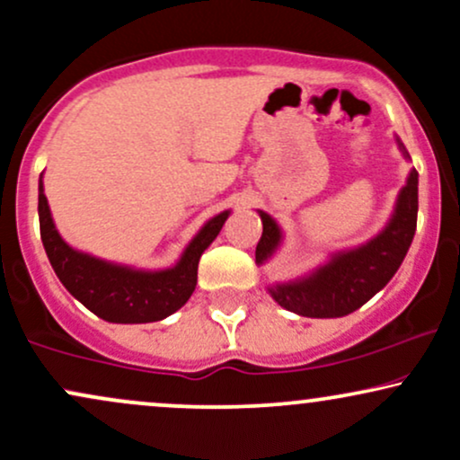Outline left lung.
<instances>
[{
    "label": "left lung",
    "instance_id": "8db88e82",
    "mask_svg": "<svg viewBox=\"0 0 460 460\" xmlns=\"http://www.w3.org/2000/svg\"><path fill=\"white\" fill-rule=\"evenodd\" d=\"M404 160H411L402 140L395 136ZM260 212L263 234L255 251L257 266L266 263L283 244V231L270 214ZM417 226V171L411 168L387 225L372 240L355 248L331 252L322 266L303 277L268 288L270 296L292 314L305 318H341L367 303L392 281L404 261Z\"/></svg>",
    "mask_w": 460,
    "mask_h": 460
}]
</instances>
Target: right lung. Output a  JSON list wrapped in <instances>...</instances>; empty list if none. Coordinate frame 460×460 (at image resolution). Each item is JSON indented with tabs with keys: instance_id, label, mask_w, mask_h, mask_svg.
<instances>
[{
	"instance_id": "right-lung-1",
	"label": "right lung",
	"mask_w": 460,
	"mask_h": 460,
	"mask_svg": "<svg viewBox=\"0 0 460 460\" xmlns=\"http://www.w3.org/2000/svg\"><path fill=\"white\" fill-rule=\"evenodd\" d=\"M231 209L216 214L183 248L175 266L164 270L114 263L66 244L58 234L47 203L43 175L39 179L40 240L51 268L73 298L94 315L114 324H145L168 318L181 309L197 288L199 260L223 229Z\"/></svg>"
}]
</instances>
